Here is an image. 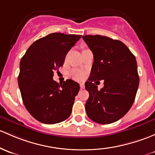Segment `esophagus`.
I'll return each mask as SVG.
<instances>
[{
	"instance_id": "obj_1",
	"label": "esophagus",
	"mask_w": 155,
	"mask_h": 155,
	"mask_svg": "<svg viewBox=\"0 0 155 155\" xmlns=\"http://www.w3.org/2000/svg\"><path fill=\"white\" fill-rule=\"evenodd\" d=\"M80 87H81V89H84V83H80Z\"/></svg>"
}]
</instances>
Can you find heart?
Segmentation results:
<instances>
[{
  "instance_id": "heart-1",
  "label": "heart",
  "mask_w": 155,
  "mask_h": 155,
  "mask_svg": "<svg viewBox=\"0 0 155 155\" xmlns=\"http://www.w3.org/2000/svg\"><path fill=\"white\" fill-rule=\"evenodd\" d=\"M72 76L73 77V79H76V80H82L83 78L84 77V73L82 71L76 70V71H73L72 72Z\"/></svg>"
}]
</instances>
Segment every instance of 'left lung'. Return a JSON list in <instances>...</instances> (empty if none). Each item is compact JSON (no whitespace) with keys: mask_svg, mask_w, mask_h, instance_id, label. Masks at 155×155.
<instances>
[{"mask_svg":"<svg viewBox=\"0 0 155 155\" xmlns=\"http://www.w3.org/2000/svg\"><path fill=\"white\" fill-rule=\"evenodd\" d=\"M83 40L94 54V63L85 89L87 117L100 124H110L122 118L132 106L139 86L136 58L126 45L103 35H84ZM104 80L98 90L95 80Z\"/></svg>","mask_w":155,"mask_h":155,"instance_id":"obj_1","label":"left lung"}]
</instances>
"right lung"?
Here are the masks:
<instances>
[{"instance_id":"right-lung-1","label":"right lung","mask_w":155,"mask_h":155,"mask_svg":"<svg viewBox=\"0 0 155 155\" xmlns=\"http://www.w3.org/2000/svg\"><path fill=\"white\" fill-rule=\"evenodd\" d=\"M81 36L49 34L35 41L21 59L18 82L23 102L41 123L56 124L71 115L79 84L72 79L58 84L53 71L63 66L67 53Z\"/></svg>"}]
</instances>
